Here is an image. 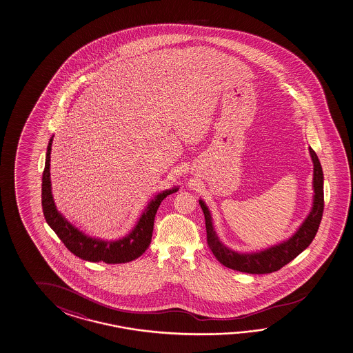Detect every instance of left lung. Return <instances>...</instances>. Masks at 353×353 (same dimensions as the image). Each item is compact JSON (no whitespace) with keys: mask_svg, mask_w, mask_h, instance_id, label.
Segmentation results:
<instances>
[{"mask_svg":"<svg viewBox=\"0 0 353 353\" xmlns=\"http://www.w3.org/2000/svg\"><path fill=\"white\" fill-rule=\"evenodd\" d=\"M310 153L313 161V199L312 211L308 214L299 231L293 234L290 240L271 247L265 251L257 253H237L227 248L219 240L213 231L212 219L210 211L203 201L200 200L201 208L206 220L207 243L212 251L214 257L220 261L223 266L240 272L263 274L276 272L282 267L286 266L294 260L299 253L311 245L316 233L319 231V223L323 214L325 199H323V172L319 163V157L310 147Z\"/></svg>","mask_w":353,"mask_h":353,"instance_id":"left-lung-1","label":"left lung"}]
</instances>
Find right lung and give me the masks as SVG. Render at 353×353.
Instances as JSON below:
<instances>
[{
  "label": "right lung",
  "mask_w": 353,
  "mask_h": 353,
  "mask_svg": "<svg viewBox=\"0 0 353 353\" xmlns=\"http://www.w3.org/2000/svg\"><path fill=\"white\" fill-rule=\"evenodd\" d=\"M52 139L47 146L46 162L42 174V210L48 226L54 230L62 243L80 257L81 260L90 262H105V263H126L139 259L146 251L151 243L153 232V221L161 202L168 194L174 193L177 188L163 191L150 202L145 212L142 213L139 223L133 228L132 232L125 239L119 241H101L87 237L83 233L67 222L54 206L51 181H50V154H51Z\"/></svg>",
  "instance_id": "right-lung-1"
}]
</instances>
